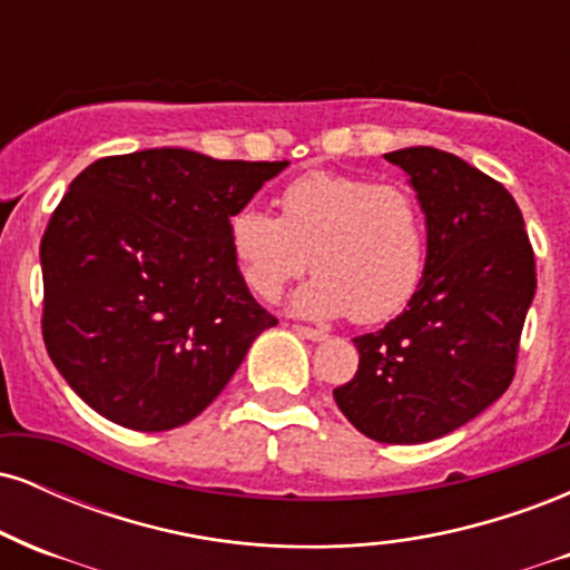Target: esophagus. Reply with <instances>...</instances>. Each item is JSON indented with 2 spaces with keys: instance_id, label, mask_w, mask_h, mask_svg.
Returning a JSON list of instances; mask_svg holds the SVG:
<instances>
[{
  "instance_id": "34e87169",
  "label": "esophagus",
  "mask_w": 570,
  "mask_h": 570,
  "mask_svg": "<svg viewBox=\"0 0 570 570\" xmlns=\"http://www.w3.org/2000/svg\"><path fill=\"white\" fill-rule=\"evenodd\" d=\"M294 332H297L299 337L311 340V343H322V340L330 337L324 330H313V326H294Z\"/></svg>"
}]
</instances>
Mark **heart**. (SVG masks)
Returning <instances> with one entry per match:
<instances>
[{
    "label": "heart",
    "mask_w": 570,
    "mask_h": 570,
    "mask_svg": "<svg viewBox=\"0 0 570 570\" xmlns=\"http://www.w3.org/2000/svg\"><path fill=\"white\" fill-rule=\"evenodd\" d=\"M281 217L244 203L227 219V246L244 284L276 299L311 263L316 276L292 294L294 316L377 324L402 311L426 265L421 203L402 185L311 171L278 198Z\"/></svg>",
    "instance_id": "heart-1"
}]
</instances>
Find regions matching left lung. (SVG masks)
I'll use <instances>...</instances> for the list:
<instances>
[{"mask_svg":"<svg viewBox=\"0 0 570 570\" xmlns=\"http://www.w3.org/2000/svg\"><path fill=\"white\" fill-rule=\"evenodd\" d=\"M426 217V265L407 307L353 337L358 370L335 389L364 436L421 444L461 429L509 389L535 263L507 187L434 147L385 155Z\"/></svg>","mask_w":570,"mask_h":570,"instance_id":"1","label":"left lung"}]
</instances>
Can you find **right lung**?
I'll return each instance as SVG.
<instances>
[{
  "label": "right lung",
  "mask_w": 570,
  "mask_h": 570,
  "mask_svg": "<svg viewBox=\"0 0 570 570\" xmlns=\"http://www.w3.org/2000/svg\"><path fill=\"white\" fill-rule=\"evenodd\" d=\"M289 166L163 147L90 163L42 235V337L88 407L134 431L185 426L276 326L227 219Z\"/></svg>",
  "instance_id": "1"
}]
</instances>
